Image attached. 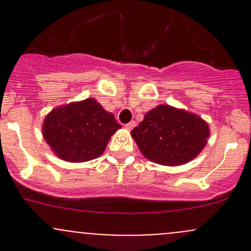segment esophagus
Masks as SVG:
<instances>
[{
  "label": "esophagus",
  "instance_id": "obj_1",
  "mask_svg": "<svg viewBox=\"0 0 251 251\" xmlns=\"http://www.w3.org/2000/svg\"><path fill=\"white\" fill-rule=\"evenodd\" d=\"M135 126H136V123H135V121H131V123L126 124V125H125V127L127 128V130H132V128L135 127Z\"/></svg>",
  "mask_w": 251,
  "mask_h": 251
}]
</instances>
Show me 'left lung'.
Segmentation results:
<instances>
[{
	"mask_svg": "<svg viewBox=\"0 0 251 251\" xmlns=\"http://www.w3.org/2000/svg\"><path fill=\"white\" fill-rule=\"evenodd\" d=\"M210 127L197 114L173 105H156L131 131L141 153L148 160L178 166L193 160L206 146Z\"/></svg>",
	"mask_w": 251,
	"mask_h": 251,
	"instance_id": "obj_1",
	"label": "left lung"
}]
</instances>
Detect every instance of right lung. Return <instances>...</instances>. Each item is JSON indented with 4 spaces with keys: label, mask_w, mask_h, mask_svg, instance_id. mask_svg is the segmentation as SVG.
<instances>
[{
    "label": "right lung",
    "mask_w": 251,
    "mask_h": 251,
    "mask_svg": "<svg viewBox=\"0 0 251 251\" xmlns=\"http://www.w3.org/2000/svg\"><path fill=\"white\" fill-rule=\"evenodd\" d=\"M119 128L110 111L95 98H86L50 110L42 124V136L58 158L85 163L102 155Z\"/></svg>",
    "instance_id": "add662e5"
}]
</instances>
